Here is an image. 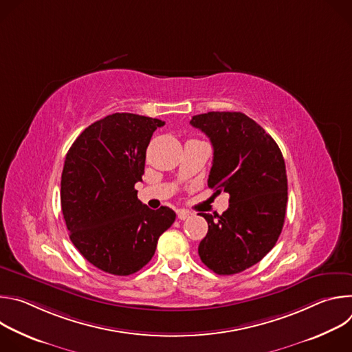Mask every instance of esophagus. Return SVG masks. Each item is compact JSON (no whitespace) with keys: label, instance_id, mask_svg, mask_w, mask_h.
<instances>
[{"label":"esophagus","instance_id":"esophagus-1","mask_svg":"<svg viewBox=\"0 0 352 352\" xmlns=\"http://www.w3.org/2000/svg\"><path fill=\"white\" fill-rule=\"evenodd\" d=\"M189 212H186V210H177V217L179 219V220H186L188 217H189Z\"/></svg>","mask_w":352,"mask_h":352}]
</instances>
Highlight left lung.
<instances>
[{"instance_id":"obj_1","label":"left lung","mask_w":352,"mask_h":352,"mask_svg":"<svg viewBox=\"0 0 352 352\" xmlns=\"http://www.w3.org/2000/svg\"><path fill=\"white\" fill-rule=\"evenodd\" d=\"M190 125L208 135L213 166L208 185L230 193L221 216L199 213L209 224L197 252L210 270L230 276L261 262L276 245L285 217V163L274 139L242 113L193 116Z\"/></svg>"}]
</instances>
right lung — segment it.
Returning a JSON list of instances; mask_svg holds the SVG:
<instances>
[{"label":"right lung","instance_id":"1","mask_svg":"<svg viewBox=\"0 0 352 352\" xmlns=\"http://www.w3.org/2000/svg\"><path fill=\"white\" fill-rule=\"evenodd\" d=\"M166 122L116 113L89 125L68 150L61 175V209L69 238L94 267L129 276L146 266L175 213L148 209L135 184L144 173L146 148Z\"/></svg>","mask_w":352,"mask_h":352}]
</instances>
